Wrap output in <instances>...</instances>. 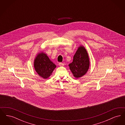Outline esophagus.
Segmentation results:
<instances>
[{"label": "esophagus", "instance_id": "34e87169", "mask_svg": "<svg viewBox=\"0 0 125 125\" xmlns=\"http://www.w3.org/2000/svg\"><path fill=\"white\" fill-rule=\"evenodd\" d=\"M59 65L60 66H64V64L62 63H59Z\"/></svg>", "mask_w": 125, "mask_h": 125}]
</instances>
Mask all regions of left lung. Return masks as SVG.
I'll return each instance as SVG.
<instances>
[{
  "label": "left lung",
  "mask_w": 125,
  "mask_h": 125,
  "mask_svg": "<svg viewBox=\"0 0 125 125\" xmlns=\"http://www.w3.org/2000/svg\"><path fill=\"white\" fill-rule=\"evenodd\" d=\"M89 65L88 53L85 48L80 45L73 56V62L68 65L73 76L76 79L83 76L88 71Z\"/></svg>",
  "instance_id": "obj_1"
}]
</instances>
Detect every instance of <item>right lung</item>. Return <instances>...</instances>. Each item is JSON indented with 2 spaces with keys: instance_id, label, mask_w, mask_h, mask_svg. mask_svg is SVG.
<instances>
[{
  "instance_id": "add662e5",
  "label": "right lung",
  "mask_w": 125,
  "mask_h": 125,
  "mask_svg": "<svg viewBox=\"0 0 125 125\" xmlns=\"http://www.w3.org/2000/svg\"><path fill=\"white\" fill-rule=\"evenodd\" d=\"M35 70L37 74L43 79H47L56 67V65L50 60L47 54L41 52L37 54L34 61Z\"/></svg>"
}]
</instances>
